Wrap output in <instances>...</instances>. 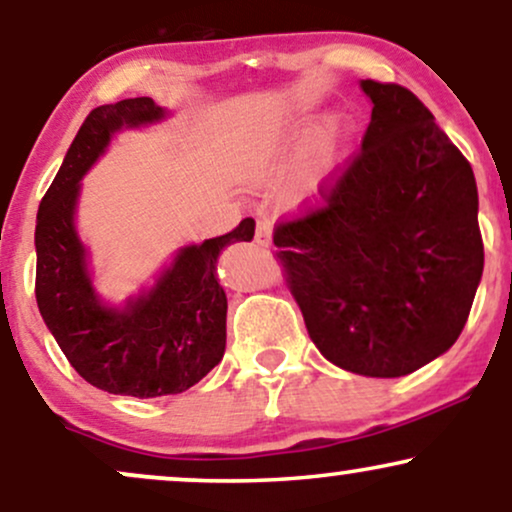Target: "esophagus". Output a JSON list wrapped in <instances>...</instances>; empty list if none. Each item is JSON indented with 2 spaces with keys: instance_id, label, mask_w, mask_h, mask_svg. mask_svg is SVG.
<instances>
[{
  "instance_id": "1",
  "label": "esophagus",
  "mask_w": 512,
  "mask_h": 512,
  "mask_svg": "<svg viewBox=\"0 0 512 512\" xmlns=\"http://www.w3.org/2000/svg\"><path fill=\"white\" fill-rule=\"evenodd\" d=\"M272 233L274 223L269 219H260L255 226V243L262 245V248H269V245H272Z\"/></svg>"
}]
</instances>
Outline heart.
<instances>
[{
  "instance_id": "b5f03b06",
  "label": "heart",
  "mask_w": 512,
  "mask_h": 512,
  "mask_svg": "<svg viewBox=\"0 0 512 512\" xmlns=\"http://www.w3.org/2000/svg\"><path fill=\"white\" fill-rule=\"evenodd\" d=\"M342 139H344V125L342 122H334V125L327 129L325 139H322V154L330 158L334 151H337V146Z\"/></svg>"
}]
</instances>
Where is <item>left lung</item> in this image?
Wrapping results in <instances>:
<instances>
[{"instance_id": "obj_1", "label": "left lung", "mask_w": 512, "mask_h": 512, "mask_svg": "<svg viewBox=\"0 0 512 512\" xmlns=\"http://www.w3.org/2000/svg\"><path fill=\"white\" fill-rule=\"evenodd\" d=\"M361 149L274 228V252L320 354L399 378L457 342L484 272L472 166L409 88L361 81Z\"/></svg>"}]
</instances>
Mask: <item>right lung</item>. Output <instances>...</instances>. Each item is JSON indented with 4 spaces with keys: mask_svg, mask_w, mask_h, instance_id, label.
<instances>
[{
    "mask_svg": "<svg viewBox=\"0 0 512 512\" xmlns=\"http://www.w3.org/2000/svg\"><path fill=\"white\" fill-rule=\"evenodd\" d=\"M161 117L163 108L151 98L93 108L40 202L35 226V301L62 354L86 383L139 399L180 395L221 361L228 303L216 257L228 243L255 236V221L243 219L226 236L180 250L154 289L125 310L98 301L74 231L79 180L115 129Z\"/></svg>",
    "mask_w": 512,
    "mask_h": 512,
    "instance_id": "add662e5",
    "label": "right lung"
}]
</instances>
